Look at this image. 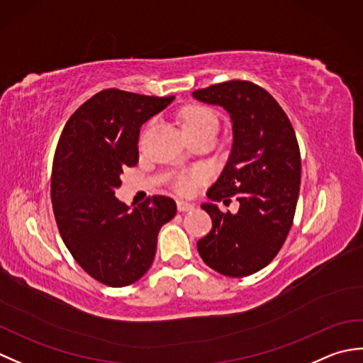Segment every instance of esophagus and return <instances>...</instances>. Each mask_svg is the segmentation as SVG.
<instances>
[{
  "label": "esophagus",
  "instance_id": "obj_1",
  "mask_svg": "<svg viewBox=\"0 0 363 363\" xmlns=\"http://www.w3.org/2000/svg\"><path fill=\"white\" fill-rule=\"evenodd\" d=\"M194 209H195L194 204H190L187 201H177V211H179V212H190Z\"/></svg>",
  "mask_w": 363,
  "mask_h": 363
}]
</instances>
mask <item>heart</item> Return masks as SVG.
Masks as SVG:
<instances>
[{
	"instance_id": "b5f03b06",
	"label": "heart",
	"mask_w": 363,
	"mask_h": 363,
	"mask_svg": "<svg viewBox=\"0 0 363 363\" xmlns=\"http://www.w3.org/2000/svg\"><path fill=\"white\" fill-rule=\"evenodd\" d=\"M182 129H196V128H206L213 126L218 128V120L215 117V113L206 107L191 106L187 107L186 111L181 113ZM203 181L201 172H189V173H179L174 177V187L184 195L194 194L196 186Z\"/></svg>"
}]
</instances>
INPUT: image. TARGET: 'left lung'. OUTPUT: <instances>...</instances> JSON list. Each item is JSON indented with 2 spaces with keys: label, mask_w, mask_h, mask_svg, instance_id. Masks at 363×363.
Segmentation results:
<instances>
[{
  "label": "left lung",
  "mask_w": 363,
  "mask_h": 363,
  "mask_svg": "<svg viewBox=\"0 0 363 363\" xmlns=\"http://www.w3.org/2000/svg\"><path fill=\"white\" fill-rule=\"evenodd\" d=\"M194 96L230 113L233 151L221 176L207 190L212 201L240 203L237 213L203 204L211 233L196 243L201 259L215 272L245 277L272 262L295 217L301 154L291 123L265 89L233 79L198 89Z\"/></svg>",
  "instance_id": "left-lung-1"
}]
</instances>
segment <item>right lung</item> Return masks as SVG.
Here are the masks:
<instances>
[{
    "label": "right lung",
    "mask_w": 363,
    "mask_h": 363,
    "mask_svg": "<svg viewBox=\"0 0 363 363\" xmlns=\"http://www.w3.org/2000/svg\"><path fill=\"white\" fill-rule=\"evenodd\" d=\"M173 99L101 90L76 109L57 142L51 201L60 237L84 272L109 287H126L148 272L159 230L176 215L168 196L129 211L113 191L123 169L137 165L142 125Z\"/></svg>",
    "instance_id": "right-lung-1"
}]
</instances>
